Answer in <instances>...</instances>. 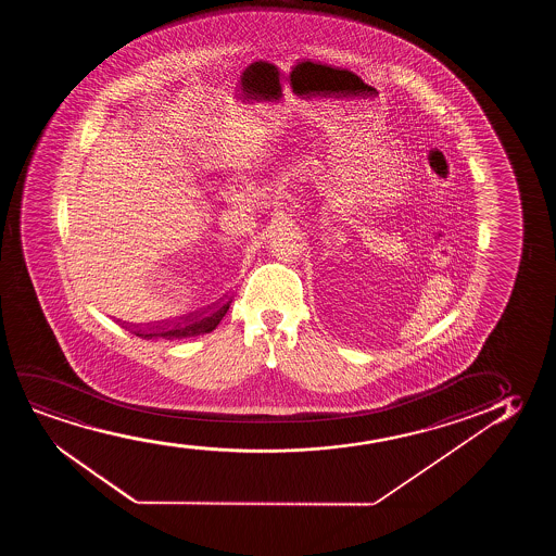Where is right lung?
I'll return each mask as SVG.
<instances>
[{
  "label": "right lung",
  "instance_id": "obj_1",
  "mask_svg": "<svg viewBox=\"0 0 556 556\" xmlns=\"http://www.w3.org/2000/svg\"><path fill=\"white\" fill-rule=\"evenodd\" d=\"M229 304L218 307L216 312L208 313V315H188L182 317L176 323L165 325V327L152 328V330H137L135 334L144 340H152V338H165V340H182V338H193V336L208 334L213 332L214 328L218 327V323L224 319V315L228 313Z\"/></svg>",
  "mask_w": 556,
  "mask_h": 556
}]
</instances>
